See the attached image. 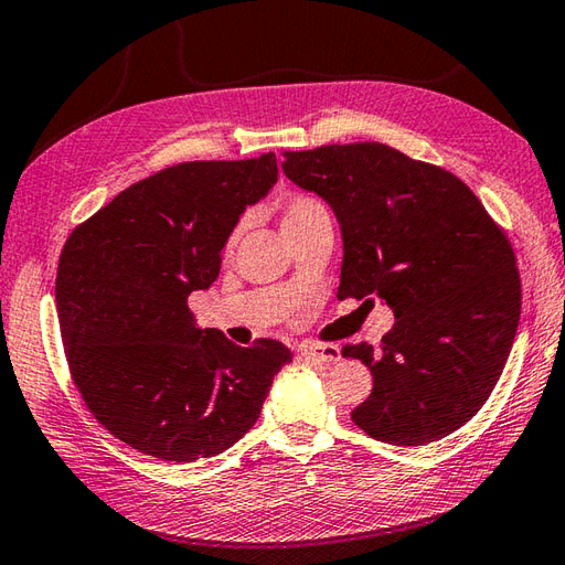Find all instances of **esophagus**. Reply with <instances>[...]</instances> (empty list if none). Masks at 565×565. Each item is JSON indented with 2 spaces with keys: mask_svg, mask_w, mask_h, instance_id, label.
<instances>
[{
  "mask_svg": "<svg viewBox=\"0 0 565 565\" xmlns=\"http://www.w3.org/2000/svg\"><path fill=\"white\" fill-rule=\"evenodd\" d=\"M300 356L320 361L324 365H332L342 359V353H339V347H334V344H306V347H300Z\"/></svg>",
  "mask_w": 565,
  "mask_h": 565,
  "instance_id": "34e87169",
  "label": "esophagus"
}]
</instances>
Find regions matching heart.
<instances>
[{
  "label": "heart",
  "mask_w": 565,
  "mask_h": 565,
  "mask_svg": "<svg viewBox=\"0 0 565 565\" xmlns=\"http://www.w3.org/2000/svg\"><path fill=\"white\" fill-rule=\"evenodd\" d=\"M318 209H324V206L318 200H312V196H294V200H288L286 206H284L281 226H284V223H291L296 218H303V216H308L312 212H318ZM233 241H235V235H233Z\"/></svg>",
  "instance_id": "obj_1"
}]
</instances>
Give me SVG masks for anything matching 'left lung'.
Wrapping results in <instances>:
<instances>
[{"label": "left lung", "mask_w": 565, "mask_h": 565, "mask_svg": "<svg viewBox=\"0 0 565 565\" xmlns=\"http://www.w3.org/2000/svg\"><path fill=\"white\" fill-rule=\"evenodd\" d=\"M284 156L286 178L322 196L339 221L337 298L375 296L395 312L377 349H342L373 373V392L351 412L353 424L390 445L450 436L487 404L513 349V247L460 178L385 143Z\"/></svg>", "instance_id": "8db88e82"}]
</instances>
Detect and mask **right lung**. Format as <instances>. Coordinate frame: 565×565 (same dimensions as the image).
Returning <instances> with one entry per match:
<instances>
[{"label":"right lung","mask_w":565,"mask_h":565,"mask_svg":"<svg viewBox=\"0 0 565 565\" xmlns=\"http://www.w3.org/2000/svg\"><path fill=\"white\" fill-rule=\"evenodd\" d=\"M277 180L274 153L170 166L64 243L55 298L70 371L90 414L129 448L166 462L228 450L294 359L277 339L245 349L202 330L188 308L216 281L245 209Z\"/></svg>","instance_id":"right-lung-1"}]
</instances>
